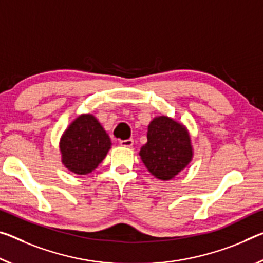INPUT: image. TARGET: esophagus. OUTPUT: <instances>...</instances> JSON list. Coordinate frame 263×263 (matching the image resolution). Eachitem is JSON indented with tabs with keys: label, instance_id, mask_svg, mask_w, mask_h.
I'll list each match as a JSON object with an SVG mask.
<instances>
[{
	"label": "esophagus",
	"instance_id": "obj_1",
	"mask_svg": "<svg viewBox=\"0 0 263 263\" xmlns=\"http://www.w3.org/2000/svg\"><path fill=\"white\" fill-rule=\"evenodd\" d=\"M119 145L124 147H131L133 145V140L132 139H126V140H119Z\"/></svg>",
	"mask_w": 263,
	"mask_h": 263
}]
</instances>
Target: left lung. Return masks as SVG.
I'll use <instances>...</instances> for the list:
<instances>
[{"mask_svg": "<svg viewBox=\"0 0 263 263\" xmlns=\"http://www.w3.org/2000/svg\"><path fill=\"white\" fill-rule=\"evenodd\" d=\"M140 159L148 172L160 180L173 179L193 158L191 137L185 125L167 116L152 119L147 127V143L141 146Z\"/></svg>", "mask_w": 263, "mask_h": 263, "instance_id": "obj_1", "label": "left lung"}]
</instances>
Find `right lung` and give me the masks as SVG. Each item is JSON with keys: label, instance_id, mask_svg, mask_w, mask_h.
<instances>
[{"label": "right lung", "instance_id": "add662e5", "mask_svg": "<svg viewBox=\"0 0 263 263\" xmlns=\"http://www.w3.org/2000/svg\"><path fill=\"white\" fill-rule=\"evenodd\" d=\"M111 139L93 115L78 116L60 140L62 162L78 176L92 172L111 148Z\"/></svg>", "mask_w": 263, "mask_h": 263}]
</instances>
